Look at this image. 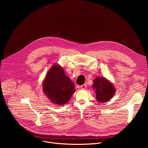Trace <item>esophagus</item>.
<instances>
[{"instance_id": "esophagus-1", "label": "esophagus", "mask_w": 148, "mask_h": 148, "mask_svg": "<svg viewBox=\"0 0 148 148\" xmlns=\"http://www.w3.org/2000/svg\"><path fill=\"white\" fill-rule=\"evenodd\" d=\"M86 84H84L80 86V88L82 89H85L86 88Z\"/></svg>"}]
</instances>
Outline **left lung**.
Instances as JSON below:
<instances>
[{
  "label": "left lung",
  "instance_id": "8db88e82",
  "mask_svg": "<svg viewBox=\"0 0 148 148\" xmlns=\"http://www.w3.org/2000/svg\"><path fill=\"white\" fill-rule=\"evenodd\" d=\"M92 87L95 89L96 100L99 103H106L114 95L116 89L113 84L106 77H96L93 80Z\"/></svg>",
  "mask_w": 148,
  "mask_h": 148
}]
</instances>
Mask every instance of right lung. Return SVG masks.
<instances>
[{
	"mask_svg": "<svg viewBox=\"0 0 148 148\" xmlns=\"http://www.w3.org/2000/svg\"><path fill=\"white\" fill-rule=\"evenodd\" d=\"M74 83L67 77L58 64L52 66L42 82V90L53 104H66L75 92Z\"/></svg>",
	"mask_w": 148,
	"mask_h": 148,
	"instance_id": "right-lung-1",
	"label": "right lung"
}]
</instances>
